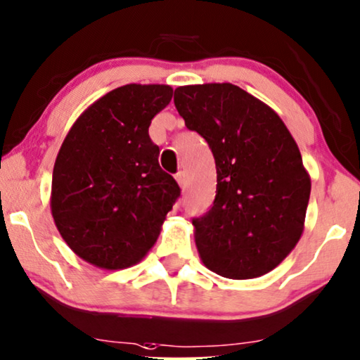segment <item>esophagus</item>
Here are the masks:
<instances>
[{
	"instance_id": "esophagus-1",
	"label": "esophagus",
	"mask_w": 360,
	"mask_h": 360,
	"mask_svg": "<svg viewBox=\"0 0 360 360\" xmlns=\"http://www.w3.org/2000/svg\"><path fill=\"white\" fill-rule=\"evenodd\" d=\"M175 180L180 186H184L185 185V174H184V172H179V174L175 175Z\"/></svg>"
}]
</instances>
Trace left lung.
Instances as JSON below:
<instances>
[{
	"instance_id": "obj_1",
	"label": "left lung",
	"mask_w": 360,
	"mask_h": 360,
	"mask_svg": "<svg viewBox=\"0 0 360 360\" xmlns=\"http://www.w3.org/2000/svg\"><path fill=\"white\" fill-rule=\"evenodd\" d=\"M174 102L217 165L213 207L191 221L200 258L223 278L263 276L304 230L311 179L297 143L271 107L230 82L176 87Z\"/></svg>"
}]
</instances>
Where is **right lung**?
I'll return each instance as SVG.
<instances>
[{
  "label": "right lung",
  "instance_id": "right-lung-1",
  "mask_svg": "<svg viewBox=\"0 0 360 360\" xmlns=\"http://www.w3.org/2000/svg\"><path fill=\"white\" fill-rule=\"evenodd\" d=\"M172 94L163 84L114 89L82 112L60 146L51 212L69 248L97 268L139 263L180 197L148 135Z\"/></svg>",
  "mask_w": 360,
  "mask_h": 360
}]
</instances>
